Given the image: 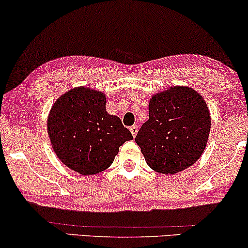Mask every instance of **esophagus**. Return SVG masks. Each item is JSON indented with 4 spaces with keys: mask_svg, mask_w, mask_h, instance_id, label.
Segmentation results:
<instances>
[{
    "mask_svg": "<svg viewBox=\"0 0 248 248\" xmlns=\"http://www.w3.org/2000/svg\"><path fill=\"white\" fill-rule=\"evenodd\" d=\"M138 130H139V127H138V125H133V126L130 127V131H131L132 136H133L134 138H136V136H137Z\"/></svg>",
    "mask_w": 248,
    "mask_h": 248,
    "instance_id": "obj_1",
    "label": "esophagus"
}]
</instances>
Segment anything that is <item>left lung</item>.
<instances>
[{
	"label": "left lung",
	"mask_w": 248,
	"mask_h": 248,
	"mask_svg": "<svg viewBox=\"0 0 248 248\" xmlns=\"http://www.w3.org/2000/svg\"><path fill=\"white\" fill-rule=\"evenodd\" d=\"M149 120L136 142L148 166L175 174L197 162L211 131V112L204 98L189 86L174 85L149 100Z\"/></svg>",
	"instance_id": "obj_1"
}]
</instances>
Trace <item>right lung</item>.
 I'll return each instance as SVG.
<instances>
[{
  "label": "right lung",
  "mask_w": 248,
  "mask_h": 248,
  "mask_svg": "<svg viewBox=\"0 0 248 248\" xmlns=\"http://www.w3.org/2000/svg\"><path fill=\"white\" fill-rule=\"evenodd\" d=\"M47 133L58 158L82 175L107 170L120 147L132 140L120 117L106 110V94L77 86L57 99L47 116Z\"/></svg>",
  "instance_id": "right-lung-1"
}]
</instances>
